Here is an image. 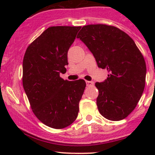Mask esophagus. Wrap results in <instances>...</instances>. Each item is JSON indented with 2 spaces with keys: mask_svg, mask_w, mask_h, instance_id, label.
Masks as SVG:
<instances>
[{
  "mask_svg": "<svg viewBox=\"0 0 155 155\" xmlns=\"http://www.w3.org/2000/svg\"><path fill=\"white\" fill-rule=\"evenodd\" d=\"M86 85L88 87L92 86V85H94V82H92V81H86Z\"/></svg>",
  "mask_w": 155,
  "mask_h": 155,
  "instance_id": "1",
  "label": "esophagus"
}]
</instances>
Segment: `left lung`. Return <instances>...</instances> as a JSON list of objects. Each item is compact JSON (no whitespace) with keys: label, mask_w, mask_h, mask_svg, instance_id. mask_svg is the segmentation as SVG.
Instances as JSON below:
<instances>
[{"label":"left lung","mask_w":155,"mask_h":155,"mask_svg":"<svg viewBox=\"0 0 155 155\" xmlns=\"http://www.w3.org/2000/svg\"><path fill=\"white\" fill-rule=\"evenodd\" d=\"M77 38L93 54L98 68L109 73L105 81L95 83L100 113L110 121L124 119L144 91L146 65L143 54L128 34L114 26H83Z\"/></svg>","instance_id":"8db88e82"}]
</instances>
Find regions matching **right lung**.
<instances>
[{
    "mask_svg": "<svg viewBox=\"0 0 155 155\" xmlns=\"http://www.w3.org/2000/svg\"><path fill=\"white\" fill-rule=\"evenodd\" d=\"M81 27L53 26L29 45L23 59L22 83L33 112L41 122L62 129L76 119L86 83L64 80L68 51Z\"/></svg>",
    "mask_w": 155,
    "mask_h": 155,
    "instance_id": "right-lung-1",
    "label": "right lung"
}]
</instances>
